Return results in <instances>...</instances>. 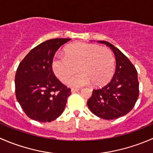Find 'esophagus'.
<instances>
[{
	"mask_svg": "<svg viewBox=\"0 0 153 153\" xmlns=\"http://www.w3.org/2000/svg\"><path fill=\"white\" fill-rule=\"evenodd\" d=\"M78 91H79V89H78V88H72V89H71V92H72V93H75V92H77Z\"/></svg>",
	"mask_w": 153,
	"mask_h": 153,
	"instance_id": "1",
	"label": "esophagus"
}]
</instances>
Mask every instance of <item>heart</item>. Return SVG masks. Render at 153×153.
<instances>
[{
	"mask_svg": "<svg viewBox=\"0 0 153 153\" xmlns=\"http://www.w3.org/2000/svg\"><path fill=\"white\" fill-rule=\"evenodd\" d=\"M81 72L69 78L71 86H81L93 83L102 86L112 77L115 60L111 50L95 44L78 42L65 48V55L56 54L52 61V69L57 78L62 81L77 70Z\"/></svg>",
	"mask_w": 153,
	"mask_h": 153,
	"instance_id": "heart-1",
	"label": "heart"
}]
</instances>
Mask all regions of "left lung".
<instances>
[{
	"instance_id": "obj_1",
	"label": "left lung",
	"mask_w": 153,
	"mask_h": 153,
	"mask_svg": "<svg viewBox=\"0 0 153 153\" xmlns=\"http://www.w3.org/2000/svg\"><path fill=\"white\" fill-rule=\"evenodd\" d=\"M110 48L115 56L116 68L109 84L94 89L87 105L91 112L103 119H116L130 112L139 95L138 72L131 61L110 43L98 41Z\"/></svg>"
}]
</instances>
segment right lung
<instances>
[{
  "label": "right lung",
  "instance_id": "1",
  "mask_svg": "<svg viewBox=\"0 0 153 153\" xmlns=\"http://www.w3.org/2000/svg\"><path fill=\"white\" fill-rule=\"evenodd\" d=\"M69 38H55L32 49L20 63L15 78L17 101L26 115L35 121L50 122L64 112L70 89L54 75L52 61Z\"/></svg>",
  "mask_w": 153,
  "mask_h": 153
}]
</instances>
